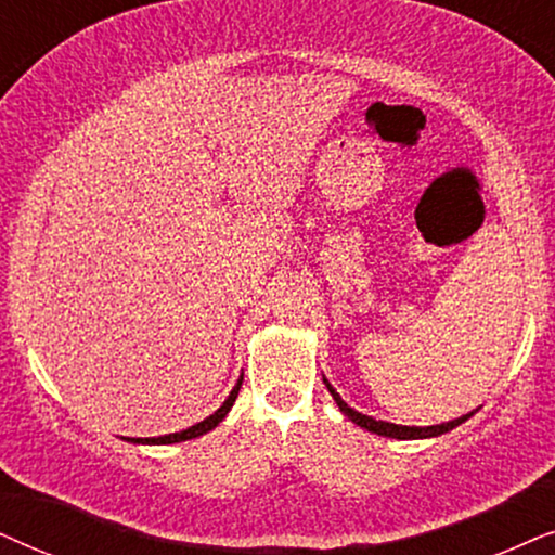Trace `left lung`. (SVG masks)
<instances>
[{
	"instance_id": "8db88e82",
	"label": "left lung",
	"mask_w": 555,
	"mask_h": 555,
	"mask_svg": "<svg viewBox=\"0 0 555 555\" xmlns=\"http://www.w3.org/2000/svg\"><path fill=\"white\" fill-rule=\"evenodd\" d=\"M327 383V380H324ZM327 390L332 393V398H335L337 401V405H339V411L345 413L347 418L352 421V424H358V426H363V428H367V431H373V434H380V437H390V439H426V437H439V434H447V431H452L454 426H460V424H464V421H467L472 413H467V416H462V418H454V421H447V424H437V426H398V424H388V421H375V418H371V416H365V413H360V411H354V409H350V405H347L343 398H339V393L335 388L330 386L327 383Z\"/></svg>"
}]
</instances>
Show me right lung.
I'll use <instances>...</instances> for the list:
<instances>
[{
  "mask_svg": "<svg viewBox=\"0 0 555 555\" xmlns=\"http://www.w3.org/2000/svg\"><path fill=\"white\" fill-rule=\"evenodd\" d=\"M241 383H243V375L241 380L235 383V388L231 390V396L225 398V403L220 405V409L212 413V416H208L205 421H201V424L184 428V431H177V434H167V437H152V439H129V441H137V444H177V441H188V439H197L203 437V434H208L210 428H216L220 421L225 418V413L231 411V405L235 403V398H238V390H241Z\"/></svg>",
  "mask_w": 555,
  "mask_h": 555,
  "instance_id": "right-lung-1",
  "label": "right lung"
}]
</instances>
